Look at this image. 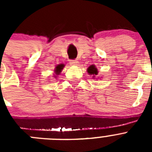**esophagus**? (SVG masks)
<instances>
[{
    "mask_svg": "<svg viewBox=\"0 0 152 152\" xmlns=\"http://www.w3.org/2000/svg\"><path fill=\"white\" fill-rule=\"evenodd\" d=\"M70 64L72 65V66H77V64H78V62L76 60H71L70 61Z\"/></svg>",
    "mask_w": 152,
    "mask_h": 152,
    "instance_id": "1",
    "label": "esophagus"
}]
</instances>
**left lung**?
Wrapping results in <instances>:
<instances>
[{"label":"left lung","instance_id":"left-lung-1","mask_svg":"<svg viewBox=\"0 0 152 152\" xmlns=\"http://www.w3.org/2000/svg\"><path fill=\"white\" fill-rule=\"evenodd\" d=\"M88 72L89 75H93V77H94L95 75H97V74H98L97 68L95 67V65L92 64V65H91L90 67H88Z\"/></svg>","mask_w":152,"mask_h":152}]
</instances>
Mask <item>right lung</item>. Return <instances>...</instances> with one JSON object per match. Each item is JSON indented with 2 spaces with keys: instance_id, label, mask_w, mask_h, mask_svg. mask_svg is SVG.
I'll return each mask as SVG.
<instances>
[{
  "instance_id": "right-lung-1",
  "label": "right lung",
  "mask_w": 152,
  "mask_h": 152,
  "mask_svg": "<svg viewBox=\"0 0 152 152\" xmlns=\"http://www.w3.org/2000/svg\"><path fill=\"white\" fill-rule=\"evenodd\" d=\"M64 66V65L63 64H58V65H57V66L56 67V70H55V72H56V75H59V74L61 73V70L63 69Z\"/></svg>"
}]
</instances>
